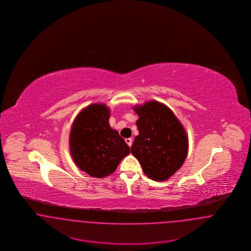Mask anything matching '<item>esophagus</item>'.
I'll list each match as a JSON object with an SVG mask.
<instances>
[{
	"label": "esophagus",
	"instance_id": "1",
	"mask_svg": "<svg viewBox=\"0 0 251 251\" xmlns=\"http://www.w3.org/2000/svg\"><path fill=\"white\" fill-rule=\"evenodd\" d=\"M125 142L131 148V145H132V139H131V138H126V139H125Z\"/></svg>",
	"mask_w": 251,
	"mask_h": 251
}]
</instances>
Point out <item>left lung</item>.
Returning a JSON list of instances; mask_svg holds the SVG:
<instances>
[{
	"mask_svg": "<svg viewBox=\"0 0 251 251\" xmlns=\"http://www.w3.org/2000/svg\"><path fill=\"white\" fill-rule=\"evenodd\" d=\"M138 115L131 151L141 164L144 173L156 181L174 175L188 153V136L172 110L156 100L133 106Z\"/></svg>",
	"mask_w": 251,
	"mask_h": 251,
	"instance_id": "1",
	"label": "left lung"
}]
</instances>
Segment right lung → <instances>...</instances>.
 <instances>
[{
    "mask_svg": "<svg viewBox=\"0 0 251 251\" xmlns=\"http://www.w3.org/2000/svg\"><path fill=\"white\" fill-rule=\"evenodd\" d=\"M110 109L103 103L84 108L70 132V151L76 166L95 178L112 174L131 151L117 130L109 125Z\"/></svg>",
    "mask_w": 251,
    "mask_h": 251,
    "instance_id": "add662e5",
    "label": "right lung"
}]
</instances>
